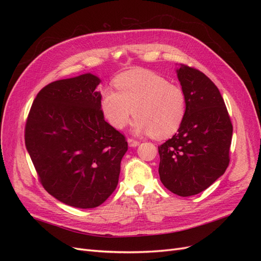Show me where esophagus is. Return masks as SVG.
<instances>
[{
  "instance_id": "34e87169",
  "label": "esophagus",
  "mask_w": 261,
  "mask_h": 261,
  "mask_svg": "<svg viewBox=\"0 0 261 261\" xmlns=\"http://www.w3.org/2000/svg\"><path fill=\"white\" fill-rule=\"evenodd\" d=\"M127 143H128V146H129V147H137V146L139 145V141H138V140L132 139V138H129V139L127 140Z\"/></svg>"
}]
</instances>
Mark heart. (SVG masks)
<instances>
[{
	"label": "heart",
	"instance_id": "b5f03b06",
	"mask_svg": "<svg viewBox=\"0 0 261 261\" xmlns=\"http://www.w3.org/2000/svg\"><path fill=\"white\" fill-rule=\"evenodd\" d=\"M116 91L106 88L100 108L107 122L116 129L134 115L133 132L163 139L175 134L186 115V94L181 87L147 69H132L114 80Z\"/></svg>",
	"mask_w": 261,
	"mask_h": 261
}]
</instances>
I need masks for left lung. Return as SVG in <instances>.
I'll return each instance as SVG.
<instances>
[{"instance_id": "8db88e82", "label": "left lung", "mask_w": 261, "mask_h": 261, "mask_svg": "<svg viewBox=\"0 0 261 261\" xmlns=\"http://www.w3.org/2000/svg\"><path fill=\"white\" fill-rule=\"evenodd\" d=\"M186 94V115L171 139L158 147L159 175L173 194H199L224 174L233 126L217 86L198 69L176 68Z\"/></svg>"}]
</instances>
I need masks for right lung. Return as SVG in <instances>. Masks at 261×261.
Here are the masks:
<instances>
[{
  "mask_svg": "<svg viewBox=\"0 0 261 261\" xmlns=\"http://www.w3.org/2000/svg\"><path fill=\"white\" fill-rule=\"evenodd\" d=\"M101 80L87 73L53 82L37 94L25 144L42 186L81 209L103 203L117 186L127 141L105 121Z\"/></svg>",
  "mask_w": 261,
  "mask_h": 261,
  "instance_id": "right-lung-1",
  "label": "right lung"
}]
</instances>
